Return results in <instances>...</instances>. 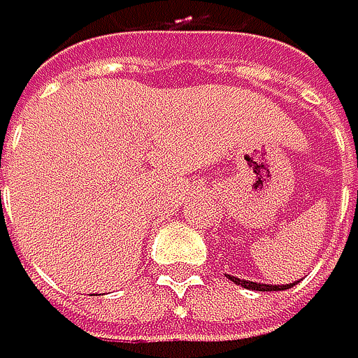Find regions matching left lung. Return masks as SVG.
Listing matches in <instances>:
<instances>
[{
    "label": "left lung",
    "instance_id": "left-lung-1",
    "mask_svg": "<svg viewBox=\"0 0 358 358\" xmlns=\"http://www.w3.org/2000/svg\"><path fill=\"white\" fill-rule=\"evenodd\" d=\"M229 280H234L236 285H243L247 289H256V292H280V289L294 287V283H289V285H267V283H254V280H245V278H238V276H229ZM296 283H299V280H296Z\"/></svg>",
    "mask_w": 358,
    "mask_h": 358
}]
</instances>
